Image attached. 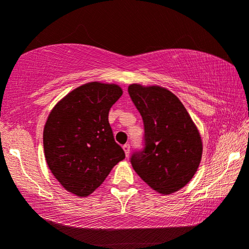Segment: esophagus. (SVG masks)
I'll return each instance as SVG.
<instances>
[{
	"mask_svg": "<svg viewBox=\"0 0 249 249\" xmlns=\"http://www.w3.org/2000/svg\"><path fill=\"white\" fill-rule=\"evenodd\" d=\"M124 154H125V156H129V154H130V144L129 143H125V144H124Z\"/></svg>",
	"mask_w": 249,
	"mask_h": 249,
	"instance_id": "esophagus-1",
	"label": "esophagus"
}]
</instances>
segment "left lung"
I'll return each mask as SVG.
<instances>
[{"instance_id": "left-lung-1", "label": "left lung", "mask_w": 249, "mask_h": 249, "mask_svg": "<svg viewBox=\"0 0 249 249\" xmlns=\"http://www.w3.org/2000/svg\"><path fill=\"white\" fill-rule=\"evenodd\" d=\"M130 98L143 121V148L130 158L133 169L159 194H173L194 177L202 142L180 100L163 88L131 85Z\"/></svg>"}]
</instances>
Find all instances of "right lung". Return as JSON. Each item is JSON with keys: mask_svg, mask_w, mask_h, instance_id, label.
Listing matches in <instances>:
<instances>
[{"mask_svg": "<svg viewBox=\"0 0 249 249\" xmlns=\"http://www.w3.org/2000/svg\"><path fill=\"white\" fill-rule=\"evenodd\" d=\"M121 95L119 86L90 82L71 91L50 113L43 131L45 159L70 193L92 194L124 159L108 119Z\"/></svg>", "mask_w": 249, "mask_h": 249, "instance_id": "obj_1", "label": "right lung"}]
</instances>
